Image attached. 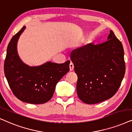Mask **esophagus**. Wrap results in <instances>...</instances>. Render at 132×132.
I'll list each match as a JSON object with an SVG mask.
<instances>
[{
	"label": "esophagus",
	"instance_id": "34e87169",
	"mask_svg": "<svg viewBox=\"0 0 132 132\" xmlns=\"http://www.w3.org/2000/svg\"><path fill=\"white\" fill-rule=\"evenodd\" d=\"M74 64H73V63H72V62H71V63H70V64H69V69H70V71H73V70H74Z\"/></svg>",
	"mask_w": 132,
	"mask_h": 132
}]
</instances>
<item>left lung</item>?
<instances>
[{
  "label": "left lung",
  "mask_w": 132,
  "mask_h": 132,
  "mask_svg": "<svg viewBox=\"0 0 132 132\" xmlns=\"http://www.w3.org/2000/svg\"><path fill=\"white\" fill-rule=\"evenodd\" d=\"M107 39L102 44H89L74 50L71 56L78 77L77 93L88 104L112 97L124 77L122 44L111 30Z\"/></svg>",
  "instance_id": "obj_1"
}]
</instances>
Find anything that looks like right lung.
<instances>
[{"instance_id":"obj_1","label":"right lung","mask_w":132,"mask_h":132,"mask_svg":"<svg viewBox=\"0 0 132 132\" xmlns=\"http://www.w3.org/2000/svg\"><path fill=\"white\" fill-rule=\"evenodd\" d=\"M24 26L8 44L4 72L13 94L20 101L42 104L52 97L56 85L69 71L70 61L58 64L51 61L36 66L24 63L18 53V39L26 29Z\"/></svg>"}]
</instances>
